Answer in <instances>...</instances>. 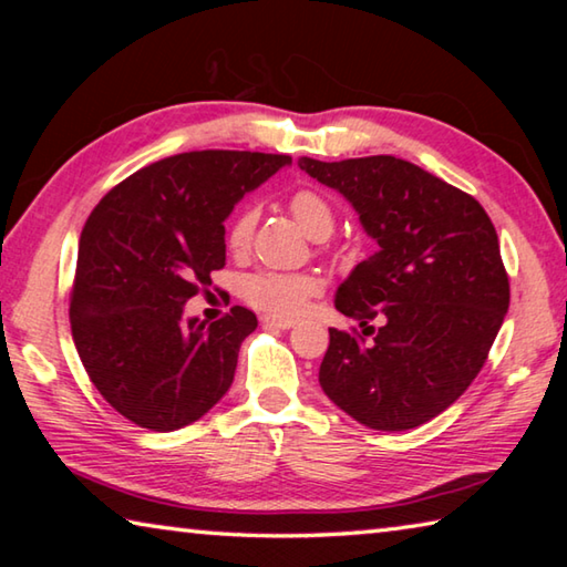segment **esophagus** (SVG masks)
<instances>
[{
	"label": "esophagus",
	"mask_w": 567,
	"mask_h": 567,
	"mask_svg": "<svg viewBox=\"0 0 567 567\" xmlns=\"http://www.w3.org/2000/svg\"><path fill=\"white\" fill-rule=\"evenodd\" d=\"M262 322L267 324V328H280V330L295 328V320L292 318H275V315H267Z\"/></svg>",
	"instance_id": "1"
}]
</instances>
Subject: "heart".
I'll list each match as a JSON object with an SVG mask.
<instances>
[{"label": "heart", "instance_id": "obj_1", "mask_svg": "<svg viewBox=\"0 0 567 567\" xmlns=\"http://www.w3.org/2000/svg\"><path fill=\"white\" fill-rule=\"evenodd\" d=\"M290 213L307 235L324 239L334 227V213L328 199L312 189H300L290 197ZM255 229V209H243L227 229L229 249H245ZM245 300L272 315H297L312 295L320 292L318 277L305 272H257L243 285Z\"/></svg>", "mask_w": 567, "mask_h": 567}]
</instances>
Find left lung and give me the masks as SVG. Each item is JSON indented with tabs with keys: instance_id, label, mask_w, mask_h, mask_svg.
Segmentation results:
<instances>
[{
	"instance_id": "obj_1",
	"label": "left lung",
	"mask_w": 567,
	"mask_h": 567,
	"mask_svg": "<svg viewBox=\"0 0 567 567\" xmlns=\"http://www.w3.org/2000/svg\"><path fill=\"white\" fill-rule=\"evenodd\" d=\"M297 165L340 192L378 243L334 292V307L373 338L330 330L324 395L385 433L437 417L477 378L511 305L491 217L463 189L390 155Z\"/></svg>"
}]
</instances>
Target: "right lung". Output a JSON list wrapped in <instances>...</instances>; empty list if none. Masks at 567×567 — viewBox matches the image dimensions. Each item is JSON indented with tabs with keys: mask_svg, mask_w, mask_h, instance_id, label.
Wrapping results in <instances>:
<instances>
[{
	"mask_svg": "<svg viewBox=\"0 0 567 567\" xmlns=\"http://www.w3.org/2000/svg\"><path fill=\"white\" fill-rule=\"evenodd\" d=\"M292 165L287 155L182 152L120 182L84 223L72 340L94 388L134 425L172 433L233 385L239 344L257 318H185L209 272L225 267V219L247 192Z\"/></svg>",
	"mask_w": 567,
	"mask_h": 567,
	"instance_id": "obj_1",
	"label": "right lung"
}]
</instances>
